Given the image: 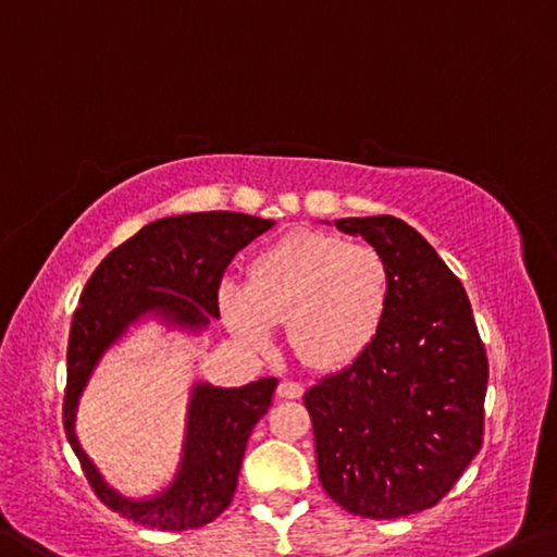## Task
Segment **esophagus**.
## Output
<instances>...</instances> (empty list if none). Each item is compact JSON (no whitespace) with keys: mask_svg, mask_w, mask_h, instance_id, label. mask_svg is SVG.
I'll list each match as a JSON object with an SVG mask.
<instances>
[{"mask_svg":"<svg viewBox=\"0 0 557 557\" xmlns=\"http://www.w3.org/2000/svg\"><path fill=\"white\" fill-rule=\"evenodd\" d=\"M305 394V386L297 384V382H289V379H285V382H280L277 386V396L280 399H299V396Z\"/></svg>","mask_w":557,"mask_h":557,"instance_id":"1","label":"esophagus"}]
</instances>
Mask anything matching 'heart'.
Returning a JSON list of instances; mask_svg holds the SVG:
<instances>
[{
	"instance_id": "obj_1",
	"label": "heart",
	"mask_w": 557,
	"mask_h": 557,
	"mask_svg": "<svg viewBox=\"0 0 557 557\" xmlns=\"http://www.w3.org/2000/svg\"><path fill=\"white\" fill-rule=\"evenodd\" d=\"M392 297V264L379 247L295 231L255 255L245 287H220V310L247 347L268 349L275 322H285L289 347L305 364L342 369L372 347Z\"/></svg>"
}]
</instances>
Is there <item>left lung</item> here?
I'll list each match as a JSON object with an SVG mask.
<instances>
[{"label":"left lung","instance_id":"left-lung-1","mask_svg":"<svg viewBox=\"0 0 557 557\" xmlns=\"http://www.w3.org/2000/svg\"><path fill=\"white\" fill-rule=\"evenodd\" d=\"M392 264L394 297L364 355L305 394L322 488L389 520L454 488L483 444L488 359L471 302L434 247L392 215L334 220Z\"/></svg>","mask_w":557,"mask_h":557}]
</instances>
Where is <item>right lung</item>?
I'll list each match as a JSON object with an SVG mask.
<instances>
[{
  "label": "right lung",
  "instance_id": "add662e5",
  "mask_svg": "<svg viewBox=\"0 0 557 557\" xmlns=\"http://www.w3.org/2000/svg\"><path fill=\"white\" fill-rule=\"evenodd\" d=\"M272 225L275 220L227 210L161 218L113 247L78 297L66 349L64 431L99 500L134 523L193 531L231 506L247 438L268 413L277 379L264 376L240 389L196 386L181 473L148 500L119 496L96 473L74 436L78 396L103 351L144 312L158 310L183 326H206L210 314L220 317L218 293L227 264Z\"/></svg>",
  "mask_w": 557,
  "mask_h": 557
}]
</instances>
